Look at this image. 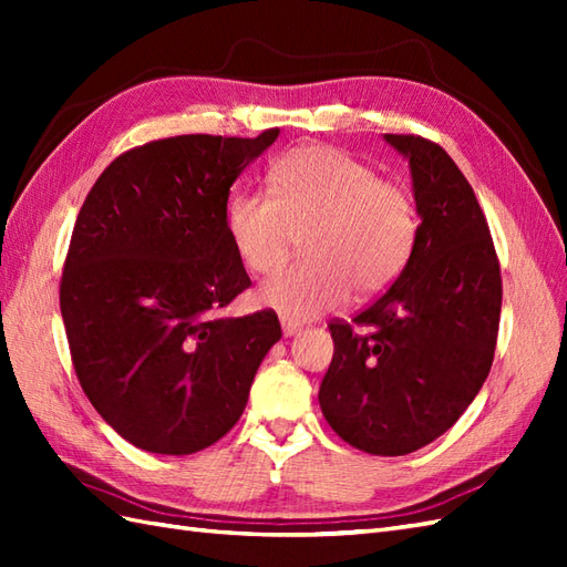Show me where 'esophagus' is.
Returning <instances> with one entry per match:
<instances>
[{
    "label": "esophagus",
    "mask_w": 567,
    "mask_h": 567,
    "mask_svg": "<svg viewBox=\"0 0 567 567\" xmlns=\"http://www.w3.org/2000/svg\"><path fill=\"white\" fill-rule=\"evenodd\" d=\"M299 331H302V327H299V323L282 319V333H285V336H297Z\"/></svg>",
    "instance_id": "34e87169"
}]
</instances>
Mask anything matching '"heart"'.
Segmentation results:
<instances>
[{
	"instance_id": "b5f03b06",
	"label": "heart",
	"mask_w": 567,
	"mask_h": 567,
	"mask_svg": "<svg viewBox=\"0 0 567 567\" xmlns=\"http://www.w3.org/2000/svg\"><path fill=\"white\" fill-rule=\"evenodd\" d=\"M270 195L240 189L226 204V234L250 272L270 275L302 236V260L265 280L256 305L309 321L351 295L384 290L412 252L416 209L406 189L329 146H299L268 171Z\"/></svg>"
}]
</instances>
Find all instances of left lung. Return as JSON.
I'll list each match as a JSON object with an SVG mask.
<instances>
[{
	"label": "left lung",
	"mask_w": 567,
	"mask_h": 567,
	"mask_svg": "<svg viewBox=\"0 0 567 567\" xmlns=\"http://www.w3.org/2000/svg\"><path fill=\"white\" fill-rule=\"evenodd\" d=\"M384 141L409 161L416 238L388 292L351 323H329L319 404L353 449L406 455L449 431L487 380L502 277L485 214L451 155L421 136Z\"/></svg>",
	"instance_id": "obj_1"
}]
</instances>
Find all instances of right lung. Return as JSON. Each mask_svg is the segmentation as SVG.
<instances>
[{"mask_svg": "<svg viewBox=\"0 0 567 567\" xmlns=\"http://www.w3.org/2000/svg\"><path fill=\"white\" fill-rule=\"evenodd\" d=\"M277 134L146 143L118 155L82 204L60 315L84 394L136 449L189 455L219 441L280 341L270 309L221 317L250 287L226 234L228 192Z\"/></svg>", "mask_w": 567, "mask_h": 567, "instance_id": "right-lung-1", "label": "right lung"}]
</instances>
